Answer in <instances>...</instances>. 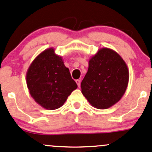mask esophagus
Instances as JSON below:
<instances>
[{"label": "esophagus", "instance_id": "34e87169", "mask_svg": "<svg viewBox=\"0 0 152 152\" xmlns=\"http://www.w3.org/2000/svg\"><path fill=\"white\" fill-rule=\"evenodd\" d=\"M76 83H77V85H78V86L79 87L80 86V85H81V80H76Z\"/></svg>", "mask_w": 152, "mask_h": 152}]
</instances>
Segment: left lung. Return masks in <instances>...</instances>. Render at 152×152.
<instances>
[{
  "mask_svg": "<svg viewBox=\"0 0 152 152\" xmlns=\"http://www.w3.org/2000/svg\"><path fill=\"white\" fill-rule=\"evenodd\" d=\"M129 76L127 66L120 54L104 47L89 60L81 92L93 107L109 108L125 94Z\"/></svg>",
  "mask_w": 152,
  "mask_h": 152,
  "instance_id": "8db88e82",
  "label": "left lung"
}]
</instances>
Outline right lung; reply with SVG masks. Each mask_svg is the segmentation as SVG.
<instances>
[{
    "label": "right lung",
    "mask_w": 152,
    "mask_h": 152,
    "mask_svg": "<svg viewBox=\"0 0 152 152\" xmlns=\"http://www.w3.org/2000/svg\"><path fill=\"white\" fill-rule=\"evenodd\" d=\"M26 81L30 96L36 103L50 110L61 107L78 87L62 57L56 55L52 47L40 53L31 63Z\"/></svg>",
    "instance_id": "1"
}]
</instances>
